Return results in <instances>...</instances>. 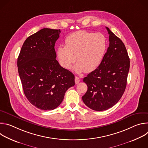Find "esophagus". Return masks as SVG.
Wrapping results in <instances>:
<instances>
[{
    "instance_id": "obj_1",
    "label": "esophagus",
    "mask_w": 148,
    "mask_h": 148,
    "mask_svg": "<svg viewBox=\"0 0 148 148\" xmlns=\"http://www.w3.org/2000/svg\"><path fill=\"white\" fill-rule=\"evenodd\" d=\"M79 81H80L79 78H78V77H75V83L76 84H77Z\"/></svg>"
}]
</instances>
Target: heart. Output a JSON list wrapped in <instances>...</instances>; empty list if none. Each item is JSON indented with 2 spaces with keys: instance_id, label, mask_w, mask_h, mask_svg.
<instances>
[{
  "instance_id": "1",
  "label": "heart",
  "mask_w": 148,
  "mask_h": 148,
  "mask_svg": "<svg viewBox=\"0 0 148 148\" xmlns=\"http://www.w3.org/2000/svg\"><path fill=\"white\" fill-rule=\"evenodd\" d=\"M66 46H59L56 51L60 64L69 69L75 61L73 70L77 73H91L98 68L106 53L107 39L101 33L79 30L68 35Z\"/></svg>"
}]
</instances>
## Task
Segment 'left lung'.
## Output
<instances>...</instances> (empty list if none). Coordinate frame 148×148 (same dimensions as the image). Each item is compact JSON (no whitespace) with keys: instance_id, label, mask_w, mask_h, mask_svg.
Instances as JSON below:
<instances>
[{"instance_id":"left-lung-1","label":"left lung","mask_w":148,"mask_h":148,"mask_svg":"<svg viewBox=\"0 0 148 148\" xmlns=\"http://www.w3.org/2000/svg\"><path fill=\"white\" fill-rule=\"evenodd\" d=\"M110 45L101 65L84 78L88 90L82 99L88 107L97 111L107 110L122 97L126 86L130 61L122 40L108 27Z\"/></svg>"}]
</instances>
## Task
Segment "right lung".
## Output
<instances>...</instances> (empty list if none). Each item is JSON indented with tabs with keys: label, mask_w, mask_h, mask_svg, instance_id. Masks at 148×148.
Returning <instances> with one entry per match:
<instances>
[{
	"label": "right lung",
	"mask_w": 148,
	"mask_h": 148,
	"mask_svg": "<svg viewBox=\"0 0 148 148\" xmlns=\"http://www.w3.org/2000/svg\"><path fill=\"white\" fill-rule=\"evenodd\" d=\"M60 30L45 28L28 37L17 58L18 72L25 96L36 108L53 110L75 85L74 75L56 58L55 43Z\"/></svg>",
	"instance_id": "add662e5"
}]
</instances>
